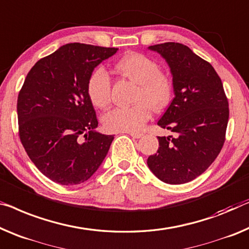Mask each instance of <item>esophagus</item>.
<instances>
[{
	"label": "esophagus",
	"instance_id": "obj_1",
	"mask_svg": "<svg viewBox=\"0 0 249 249\" xmlns=\"http://www.w3.org/2000/svg\"><path fill=\"white\" fill-rule=\"evenodd\" d=\"M129 135H131L133 139H141L143 136V133H137V132H129Z\"/></svg>",
	"mask_w": 249,
	"mask_h": 249
}]
</instances>
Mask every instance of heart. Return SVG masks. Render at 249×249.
<instances>
[{"mask_svg": "<svg viewBox=\"0 0 249 249\" xmlns=\"http://www.w3.org/2000/svg\"><path fill=\"white\" fill-rule=\"evenodd\" d=\"M117 69L139 84L135 105L115 107L103 116V124L108 131L136 132L150 120L152 108L160 110L171 101L173 84L171 78L160 71L152 59L141 53H129L121 59ZM110 76L104 67H97L88 77L86 91L89 101L98 108L110 103Z\"/></svg>", "mask_w": 249, "mask_h": 249, "instance_id": "obj_1", "label": "heart"}]
</instances>
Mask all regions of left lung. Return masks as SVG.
<instances>
[{"label":"left lung","mask_w":249,"mask_h":249,"mask_svg":"<svg viewBox=\"0 0 249 249\" xmlns=\"http://www.w3.org/2000/svg\"><path fill=\"white\" fill-rule=\"evenodd\" d=\"M168 62L174 98L158 122L174 136H158L148 168L169 184L190 182L209 168L225 143L229 108L220 77L209 62L178 42L150 46Z\"/></svg>","instance_id":"left-lung-1"}]
</instances>
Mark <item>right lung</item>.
Listing matches in <instances>:
<instances>
[{
	"mask_svg": "<svg viewBox=\"0 0 249 249\" xmlns=\"http://www.w3.org/2000/svg\"><path fill=\"white\" fill-rule=\"evenodd\" d=\"M117 48L67 43L36 62L18 97V135L39 171L53 182L87 181L108 153L114 135L98 121L86 85L92 70Z\"/></svg>",
	"mask_w": 249,
	"mask_h": 249,
	"instance_id": "1",
	"label": "right lung"
}]
</instances>
